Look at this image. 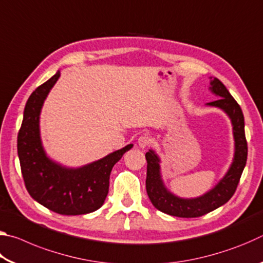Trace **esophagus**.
<instances>
[{
  "mask_svg": "<svg viewBox=\"0 0 263 263\" xmlns=\"http://www.w3.org/2000/svg\"><path fill=\"white\" fill-rule=\"evenodd\" d=\"M151 142H152V139H151L149 136L142 135L139 137V139H138V146H139L140 148H146L147 146L151 145Z\"/></svg>",
  "mask_w": 263,
  "mask_h": 263,
  "instance_id": "1",
  "label": "esophagus"
}]
</instances>
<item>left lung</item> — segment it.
I'll use <instances>...</instances> for the list:
<instances>
[{"mask_svg":"<svg viewBox=\"0 0 263 263\" xmlns=\"http://www.w3.org/2000/svg\"><path fill=\"white\" fill-rule=\"evenodd\" d=\"M210 90L219 99L208 105L224 110L232 122L234 137V158L226 175L206 194L196 198H181L173 195L164 186L160 174V159L154 151L145 154L147 160L146 190L153 205L167 215L181 218H196L206 215L224 205L237 190L240 177L247 161V141L245 136L243 114L230 91L217 78L210 82Z\"/></svg>","mask_w":263,"mask_h":263,"instance_id":"left-lung-1","label":"left lung"}]
</instances>
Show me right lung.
I'll return each instance as SVG.
<instances>
[{"label":"right lung","mask_w":263,"mask_h":263,"mask_svg":"<svg viewBox=\"0 0 263 263\" xmlns=\"http://www.w3.org/2000/svg\"><path fill=\"white\" fill-rule=\"evenodd\" d=\"M60 72L39 86L25 104L23 122L17 137V151L25 188L31 197L59 215H86L100 209L109 193L111 169L132 144L80 168H66L47 157L39 132L44 101Z\"/></svg>","instance_id":"right-lung-1"}]
</instances>
